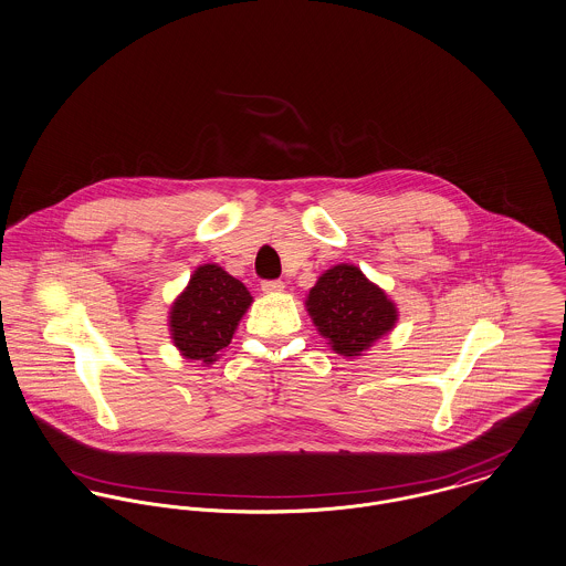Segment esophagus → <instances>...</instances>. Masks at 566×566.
Wrapping results in <instances>:
<instances>
[{"label": "esophagus", "mask_w": 566, "mask_h": 566, "mask_svg": "<svg viewBox=\"0 0 566 566\" xmlns=\"http://www.w3.org/2000/svg\"><path fill=\"white\" fill-rule=\"evenodd\" d=\"M260 289L264 293H282L284 291V282L282 280H262Z\"/></svg>", "instance_id": "obj_1"}]
</instances>
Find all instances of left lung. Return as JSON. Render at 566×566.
<instances>
[{
  "label": "left lung",
  "mask_w": 566,
  "mask_h": 566,
  "mask_svg": "<svg viewBox=\"0 0 566 566\" xmlns=\"http://www.w3.org/2000/svg\"><path fill=\"white\" fill-rule=\"evenodd\" d=\"M306 306L318 332L340 356H360L397 321L384 291L352 264L325 271L311 289Z\"/></svg>",
  "instance_id": "1"
}]
</instances>
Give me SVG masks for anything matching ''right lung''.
Returning a JSON list of instances; mask_svg holds the SVG:
<instances>
[{"mask_svg": "<svg viewBox=\"0 0 566 566\" xmlns=\"http://www.w3.org/2000/svg\"><path fill=\"white\" fill-rule=\"evenodd\" d=\"M250 304L252 295L243 282L217 264L199 266L171 308L176 347L189 360L214 363Z\"/></svg>", "mask_w": 566, "mask_h": 566, "instance_id": "right-lung-1", "label": "right lung"}]
</instances>
